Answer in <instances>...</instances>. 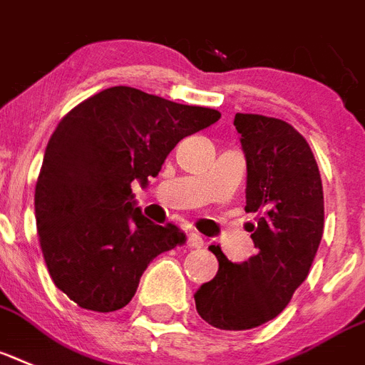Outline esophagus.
Here are the masks:
<instances>
[{
    "label": "esophagus",
    "instance_id": "esophagus-1",
    "mask_svg": "<svg viewBox=\"0 0 365 365\" xmlns=\"http://www.w3.org/2000/svg\"><path fill=\"white\" fill-rule=\"evenodd\" d=\"M186 244L190 248H203V239L197 233H188L186 235Z\"/></svg>",
    "mask_w": 365,
    "mask_h": 365
}]
</instances>
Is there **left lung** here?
<instances>
[{
	"label": "left lung",
	"instance_id": "left-lung-1",
	"mask_svg": "<svg viewBox=\"0 0 365 365\" xmlns=\"http://www.w3.org/2000/svg\"><path fill=\"white\" fill-rule=\"evenodd\" d=\"M246 156V212L257 254L237 264L210 246L218 272L197 289L195 309L220 330L269 323L308 278L324 227L323 182L312 147L289 123L237 113Z\"/></svg>",
	"mask_w": 365,
	"mask_h": 365
}]
</instances>
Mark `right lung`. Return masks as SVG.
I'll return each mask as SVG.
<instances>
[{
    "mask_svg": "<svg viewBox=\"0 0 365 365\" xmlns=\"http://www.w3.org/2000/svg\"><path fill=\"white\" fill-rule=\"evenodd\" d=\"M218 119L212 108L117 86L59 121L35 186V220L53 284L80 308H125L147 264L185 242L177 225L141 215L130 182L158 175L182 138Z\"/></svg>",
    "mask_w": 365,
    "mask_h": 365,
    "instance_id": "right-lung-1",
    "label": "right lung"
}]
</instances>
